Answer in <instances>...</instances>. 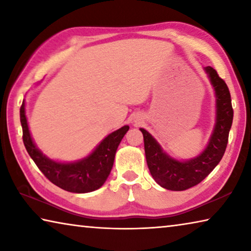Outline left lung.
Instances as JSON below:
<instances>
[{"label":"left lung","instance_id":"left-lung-1","mask_svg":"<svg viewBox=\"0 0 251 251\" xmlns=\"http://www.w3.org/2000/svg\"><path fill=\"white\" fill-rule=\"evenodd\" d=\"M206 72L217 95V123L210 142L201 155L188 161L173 159L164 154L150 133L141 128L144 136L147 166L151 176L161 187L169 190L180 192L198 185L217 166L226 151L233 118L230 92L217 71L208 66Z\"/></svg>","mask_w":251,"mask_h":251}]
</instances>
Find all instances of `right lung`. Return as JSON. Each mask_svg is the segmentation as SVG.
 <instances>
[{"label":"right lung","mask_w":251,"mask_h":251,"mask_svg":"<svg viewBox=\"0 0 251 251\" xmlns=\"http://www.w3.org/2000/svg\"><path fill=\"white\" fill-rule=\"evenodd\" d=\"M20 120L24 146L40 171L59 188L78 194L93 192L104 184L112 171L117 147L129 129V126H124L108 135L87 158L77 163L62 164L49 159L34 145L25 117L24 103L20 108Z\"/></svg>","instance_id":"right-lung-1"}]
</instances>
